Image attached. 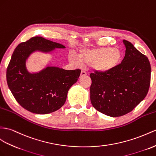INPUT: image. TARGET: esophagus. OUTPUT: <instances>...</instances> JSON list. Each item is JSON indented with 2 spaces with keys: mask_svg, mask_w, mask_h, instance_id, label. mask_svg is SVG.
Wrapping results in <instances>:
<instances>
[{
  "mask_svg": "<svg viewBox=\"0 0 156 156\" xmlns=\"http://www.w3.org/2000/svg\"><path fill=\"white\" fill-rule=\"evenodd\" d=\"M87 75V73L86 71L84 70H82L81 71V74H80V76L82 77V76H85Z\"/></svg>",
  "mask_w": 156,
  "mask_h": 156,
  "instance_id": "obj_1",
  "label": "esophagus"
}]
</instances>
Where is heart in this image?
Masks as SVG:
<instances>
[{"mask_svg":"<svg viewBox=\"0 0 156 156\" xmlns=\"http://www.w3.org/2000/svg\"><path fill=\"white\" fill-rule=\"evenodd\" d=\"M121 51L117 48H86L80 50L78 58L71 54L70 61L76 65L80 63L92 65L94 69L101 73H107L115 69L121 62Z\"/></svg>","mask_w":156,"mask_h":156,"instance_id":"obj_1","label":"heart"}]
</instances>
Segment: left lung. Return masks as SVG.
<instances>
[{"mask_svg":"<svg viewBox=\"0 0 156 156\" xmlns=\"http://www.w3.org/2000/svg\"><path fill=\"white\" fill-rule=\"evenodd\" d=\"M125 55L121 63L107 73H91L90 100L94 108L110 117L130 113L145 98L151 80V66L146 55L123 40Z\"/></svg>","mask_w":156,"mask_h":156,"instance_id":"left-lung-1","label":"left lung"}]
</instances>
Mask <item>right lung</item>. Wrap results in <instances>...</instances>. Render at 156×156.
Wrapping results in <instances>:
<instances>
[{"label":"right lung","mask_w":156,"mask_h":156,"mask_svg":"<svg viewBox=\"0 0 156 156\" xmlns=\"http://www.w3.org/2000/svg\"><path fill=\"white\" fill-rule=\"evenodd\" d=\"M55 48L65 47L42 37H33L16 47L7 67L9 89L19 104L31 113L47 114L59 109L80 74V69L67 70L51 66L35 74L26 70V61L31 53L37 50L50 52Z\"/></svg>","instance_id":"1"}]
</instances>
